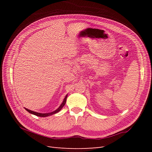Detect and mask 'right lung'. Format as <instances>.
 Masks as SVG:
<instances>
[{"label":"right lung","mask_w":152,"mask_h":152,"mask_svg":"<svg viewBox=\"0 0 152 152\" xmlns=\"http://www.w3.org/2000/svg\"><path fill=\"white\" fill-rule=\"evenodd\" d=\"M66 97L65 98V99H64V101H63V103L61 104V106L60 107H59V108H58V110H55L54 112H51V113H36V112H32V111H30V110H28V109H26V110L27 111H28L30 113H33V114H34V115H37V116H40V117H46V116H49V115H52V114H54V113H57V112H58L59 110H61V108L63 107L64 106V104H65V102H66Z\"/></svg>","instance_id":"right-lung-1"}]
</instances>
